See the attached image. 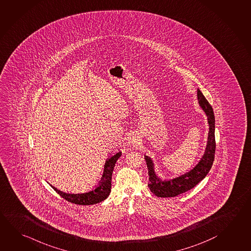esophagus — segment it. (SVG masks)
Wrapping results in <instances>:
<instances>
[{
  "mask_svg": "<svg viewBox=\"0 0 251 251\" xmlns=\"http://www.w3.org/2000/svg\"><path fill=\"white\" fill-rule=\"evenodd\" d=\"M135 142H136V141H135V139H134V138H131V139H130V142H132V143H135Z\"/></svg>",
  "mask_w": 251,
  "mask_h": 251,
  "instance_id": "1",
  "label": "esophagus"
}]
</instances>
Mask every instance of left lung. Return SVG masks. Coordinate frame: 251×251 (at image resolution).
Masks as SVG:
<instances>
[{
  "instance_id": "1",
  "label": "left lung",
  "mask_w": 251,
  "mask_h": 251,
  "mask_svg": "<svg viewBox=\"0 0 251 251\" xmlns=\"http://www.w3.org/2000/svg\"><path fill=\"white\" fill-rule=\"evenodd\" d=\"M197 100L201 108L205 112L209 124L208 141L204 154L198 164L186 174L171 179H162L155 172V164L150 156L144 155L149 170L150 181L149 187L151 191L158 197H174L188 191L196 187L198 183L205 178L209 174L214 161L216 142H215V117L213 109L209 101L200 91L197 90Z\"/></svg>"
}]
</instances>
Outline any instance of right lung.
<instances>
[{
    "instance_id": "add662e5",
    "label": "right lung",
    "mask_w": 251,
    "mask_h": 251,
    "mask_svg": "<svg viewBox=\"0 0 251 251\" xmlns=\"http://www.w3.org/2000/svg\"><path fill=\"white\" fill-rule=\"evenodd\" d=\"M121 155H122V152L119 151L108 158L105 163L103 175L100 182L95 189H93L91 191L83 193V194H69V193L60 191L53 186L51 187H53V189L57 194H59L60 196H62L64 199L75 204L92 205V204L99 203L109 196L110 189H111V177L114 170L115 164Z\"/></svg>"
}]
</instances>
